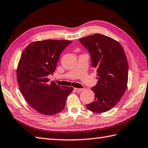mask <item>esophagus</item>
Returning <instances> with one entry per match:
<instances>
[{
  "label": "esophagus",
  "instance_id": "34e87169",
  "mask_svg": "<svg viewBox=\"0 0 148 148\" xmlns=\"http://www.w3.org/2000/svg\"><path fill=\"white\" fill-rule=\"evenodd\" d=\"M74 90L77 92H81L82 90H84V88H74Z\"/></svg>",
  "mask_w": 148,
  "mask_h": 148
}]
</instances>
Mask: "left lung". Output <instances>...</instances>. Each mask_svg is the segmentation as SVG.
I'll use <instances>...</instances> for the list:
<instances>
[{"label":"left lung","instance_id":"1","mask_svg":"<svg viewBox=\"0 0 148 148\" xmlns=\"http://www.w3.org/2000/svg\"><path fill=\"white\" fill-rule=\"evenodd\" d=\"M79 41L90 53L98 79L91 88L94 101L87 104V108L95 113L106 112L117 104L126 90L129 66L125 52L119 42L99 34Z\"/></svg>","mask_w":148,"mask_h":148}]
</instances>
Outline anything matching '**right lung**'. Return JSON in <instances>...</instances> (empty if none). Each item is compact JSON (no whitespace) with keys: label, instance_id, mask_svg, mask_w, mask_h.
<instances>
[{"label":"right lung","instance_id":"right-lung-1","mask_svg":"<svg viewBox=\"0 0 148 148\" xmlns=\"http://www.w3.org/2000/svg\"><path fill=\"white\" fill-rule=\"evenodd\" d=\"M71 40H45L29 44L21 54L17 68L18 84L27 103L44 115H54L64 109L73 88L49 82L64 49Z\"/></svg>","mask_w":148,"mask_h":148}]
</instances>
